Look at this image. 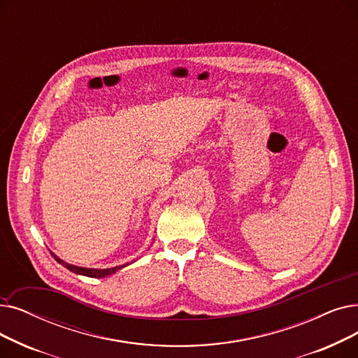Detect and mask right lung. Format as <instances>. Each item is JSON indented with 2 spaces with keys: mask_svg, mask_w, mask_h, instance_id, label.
Returning a JSON list of instances; mask_svg holds the SVG:
<instances>
[{
  "mask_svg": "<svg viewBox=\"0 0 358 358\" xmlns=\"http://www.w3.org/2000/svg\"><path fill=\"white\" fill-rule=\"evenodd\" d=\"M54 259L61 263L64 268H67L69 271L74 272V273H79V275H85V276H90V278H105L108 275H113L117 271L126 268L127 265H130V263H126V265H121V266H115V268H108V269H92V268H80V266H74V265H70V263L61 260L59 257H57L54 253H52Z\"/></svg>",
  "mask_w": 358,
  "mask_h": 358,
  "instance_id": "add662e5",
  "label": "right lung"
}]
</instances>
